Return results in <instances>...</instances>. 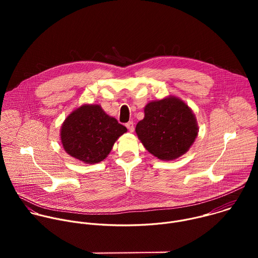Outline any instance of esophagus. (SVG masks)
<instances>
[{"label": "esophagus", "instance_id": "esophagus-1", "mask_svg": "<svg viewBox=\"0 0 258 258\" xmlns=\"http://www.w3.org/2000/svg\"><path fill=\"white\" fill-rule=\"evenodd\" d=\"M125 126L127 127V130H128L131 133H133L134 130H135V127H134V122H133V121H128V122L125 124Z\"/></svg>", "mask_w": 258, "mask_h": 258}]
</instances>
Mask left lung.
Listing matches in <instances>:
<instances>
[{"instance_id": "8db88e82", "label": "left lung", "mask_w": 258, "mask_h": 258, "mask_svg": "<svg viewBox=\"0 0 258 258\" xmlns=\"http://www.w3.org/2000/svg\"><path fill=\"white\" fill-rule=\"evenodd\" d=\"M136 133L146 150L160 160H174L186 154L195 142L199 127L192 109L181 99L168 96L151 101Z\"/></svg>"}]
</instances>
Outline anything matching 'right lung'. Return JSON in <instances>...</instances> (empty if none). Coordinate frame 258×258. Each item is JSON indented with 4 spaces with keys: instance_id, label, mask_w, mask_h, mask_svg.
Returning <instances> with one entry per match:
<instances>
[{
    "instance_id": "add662e5",
    "label": "right lung",
    "mask_w": 258,
    "mask_h": 258,
    "mask_svg": "<svg viewBox=\"0 0 258 258\" xmlns=\"http://www.w3.org/2000/svg\"><path fill=\"white\" fill-rule=\"evenodd\" d=\"M127 130L98 104H84L65 118L60 139L65 152L87 164L104 160Z\"/></svg>"
}]
</instances>
